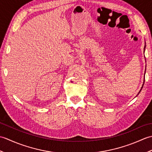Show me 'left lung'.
Wrapping results in <instances>:
<instances>
[{"mask_svg":"<svg viewBox=\"0 0 152 152\" xmlns=\"http://www.w3.org/2000/svg\"><path fill=\"white\" fill-rule=\"evenodd\" d=\"M145 48H146V45H145V46H144V50H145ZM143 86H144V83H143V85H142V88H141V89H142V87H143ZM141 89H140V91H141ZM140 91H139V93L140 92Z\"/></svg>","mask_w":152,"mask_h":152,"instance_id":"left-lung-1","label":"left lung"}]
</instances>
